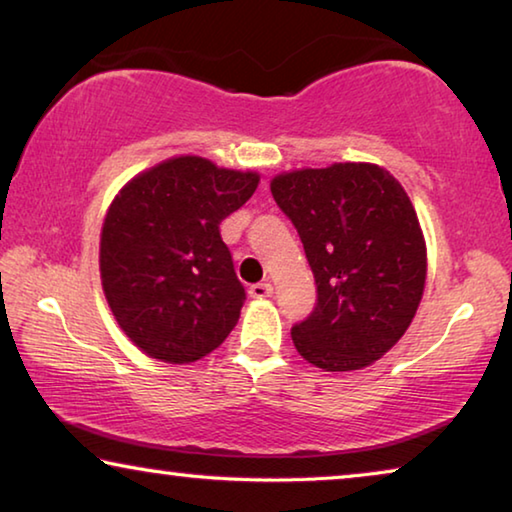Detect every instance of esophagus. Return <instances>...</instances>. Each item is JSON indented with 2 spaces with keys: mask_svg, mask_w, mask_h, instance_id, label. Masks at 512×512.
Wrapping results in <instances>:
<instances>
[{
  "mask_svg": "<svg viewBox=\"0 0 512 512\" xmlns=\"http://www.w3.org/2000/svg\"><path fill=\"white\" fill-rule=\"evenodd\" d=\"M250 298H271L273 296V287L268 282H257L250 287Z\"/></svg>",
  "mask_w": 512,
  "mask_h": 512,
  "instance_id": "1",
  "label": "esophagus"
}]
</instances>
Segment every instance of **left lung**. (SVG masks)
Returning a JSON list of instances; mask_svg holds the SVG:
<instances>
[{"mask_svg":"<svg viewBox=\"0 0 512 512\" xmlns=\"http://www.w3.org/2000/svg\"><path fill=\"white\" fill-rule=\"evenodd\" d=\"M271 194L289 216L316 280V305L291 327L314 366L359 370L411 325L427 277V248L409 196L377 164L339 162L282 173Z\"/></svg>","mask_w":512,"mask_h":512,"instance_id":"obj_1","label":"left lung"}]
</instances>
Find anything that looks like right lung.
Wrapping results in <instances>:
<instances>
[{"instance_id":"1","label":"right lung","mask_w":512,"mask_h":512,"mask_svg":"<svg viewBox=\"0 0 512 512\" xmlns=\"http://www.w3.org/2000/svg\"><path fill=\"white\" fill-rule=\"evenodd\" d=\"M257 173L183 155L133 178L101 232V282L119 327L149 357L192 363L237 325L246 289L219 225Z\"/></svg>"}]
</instances>
